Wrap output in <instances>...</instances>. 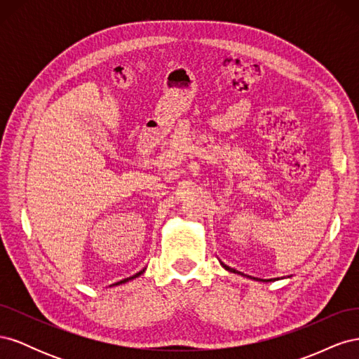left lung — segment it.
Returning <instances> with one entry per match:
<instances>
[{"instance_id":"1","label":"left lung","mask_w":359,"mask_h":359,"mask_svg":"<svg viewBox=\"0 0 359 359\" xmlns=\"http://www.w3.org/2000/svg\"><path fill=\"white\" fill-rule=\"evenodd\" d=\"M222 265H223V266H224V268H226V269H227V271H231V273H236V274H240V273H238V271H235V269H233V268H229V266H226V265H224V264H222Z\"/></svg>"}]
</instances>
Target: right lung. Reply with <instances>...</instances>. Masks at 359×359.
<instances>
[{"label":"right lung","mask_w":359,"mask_h":359,"mask_svg":"<svg viewBox=\"0 0 359 359\" xmlns=\"http://www.w3.org/2000/svg\"><path fill=\"white\" fill-rule=\"evenodd\" d=\"M144 273V269L142 271H139V273L137 274H135L133 277H128V278H124V280H121V281H118V283H115V285H121V283H126V281H128V280H132V278H136L137 276H140V274H142Z\"/></svg>","instance_id":"add662e5"}]
</instances>
